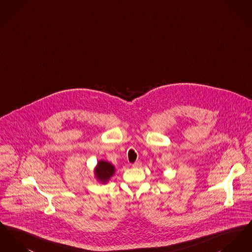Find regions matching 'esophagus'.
I'll list each match as a JSON object with an SVG mask.
<instances>
[{
	"mask_svg": "<svg viewBox=\"0 0 252 252\" xmlns=\"http://www.w3.org/2000/svg\"><path fill=\"white\" fill-rule=\"evenodd\" d=\"M132 166L134 168H139L142 166V162L141 161H136V162H134L133 164H132Z\"/></svg>",
	"mask_w": 252,
	"mask_h": 252,
	"instance_id": "1",
	"label": "esophagus"
}]
</instances>
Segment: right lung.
<instances>
[{
  "label": "right lung",
  "mask_w": 252,
  "mask_h": 252,
  "mask_svg": "<svg viewBox=\"0 0 252 252\" xmlns=\"http://www.w3.org/2000/svg\"><path fill=\"white\" fill-rule=\"evenodd\" d=\"M115 167L113 164L107 160H99L96 164L95 169L94 171V177L98 182L102 184H107L108 180L115 174Z\"/></svg>",
  "instance_id": "obj_1"
}]
</instances>
